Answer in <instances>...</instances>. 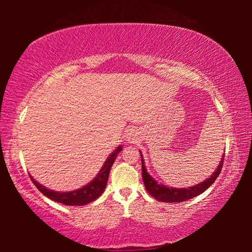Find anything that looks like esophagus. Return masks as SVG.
<instances>
[{"label": "esophagus", "instance_id": "obj_1", "mask_svg": "<svg viewBox=\"0 0 252 252\" xmlns=\"http://www.w3.org/2000/svg\"><path fill=\"white\" fill-rule=\"evenodd\" d=\"M126 139H127V141H130V142H134V140L136 139L135 138V133L132 130H130L129 132H127L126 133Z\"/></svg>", "mask_w": 252, "mask_h": 252}]
</instances>
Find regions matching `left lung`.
Masks as SVG:
<instances>
[{
  "instance_id": "1",
  "label": "left lung",
  "mask_w": 252,
  "mask_h": 252,
  "mask_svg": "<svg viewBox=\"0 0 252 252\" xmlns=\"http://www.w3.org/2000/svg\"><path fill=\"white\" fill-rule=\"evenodd\" d=\"M141 155V153H140ZM141 161H142V179L143 183L146 186V189L149 193H150L153 198L157 199L158 201L162 202H182L190 200L197 195L201 194L203 191H206L209 187H210L213 182L216 181V179L219 177L221 169H222L223 161H224V155L222 156V159L220 161V164L217 168L216 172H213L210 178H208L207 180L199 183L197 186L185 188V189H176V188H168L162 185H159L155 179L147 172L146 167H144L143 158L141 155Z\"/></svg>"
}]
</instances>
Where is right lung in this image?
Instances as JSON below:
<instances>
[{"label": "right lung", "mask_w": 252, "mask_h": 252, "mask_svg": "<svg viewBox=\"0 0 252 252\" xmlns=\"http://www.w3.org/2000/svg\"><path fill=\"white\" fill-rule=\"evenodd\" d=\"M121 150L122 148L119 147L116 151L111 153L94 180H92V182H90L89 185L83 188H81L79 190L70 191V192H55V191L49 190L46 189L45 187L41 186L40 183H37L31 176H30V178H31L34 186L39 189V191H41L45 197L53 200V201L63 203L65 204V206H84V204L94 201L95 199L99 198L100 195L103 193L106 187V182H108L109 179L111 167H112L114 163L117 155Z\"/></svg>", "instance_id": "right-lung-1"}]
</instances>
